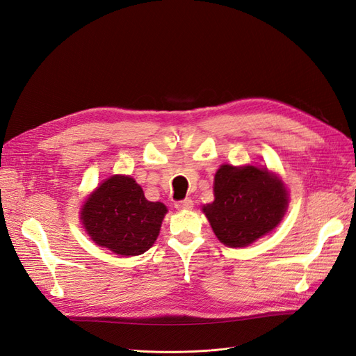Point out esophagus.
<instances>
[{"mask_svg":"<svg viewBox=\"0 0 356 356\" xmlns=\"http://www.w3.org/2000/svg\"><path fill=\"white\" fill-rule=\"evenodd\" d=\"M175 208L178 211H188V209L193 208V200L190 197H187L184 200H179V202L175 203Z\"/></svg>","mask_w":356,"mask_h":356,"instance_id":"obj_1","label":"esophagus"}]
</instances>
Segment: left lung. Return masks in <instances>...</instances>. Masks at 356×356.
Wrapping results in <instances>:
<instances>
[{"mask_svg": "<svg viewBox=\"0 0 356 356\" xmlns=\"http://www.w3.org/2000/svg\"><path fill=\"white\" fill-rule=\"evenodd\" d=\"M213 202L203 213L218 241L242 248L270 233L288 208V191L267 168L222 165L213 178Z\"/></svg>", "mask_w": 356, "mask_h": 356, "instance_id": "8db88e82", "label": "left lung"}]
</instances>
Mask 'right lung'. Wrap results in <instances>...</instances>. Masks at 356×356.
I'll return each instance as SVG.
<instances>
[{"label":"right lung","instance_id":"1","mask_svg":"<svg viewBox=\"0 0 356 356\" xmlns=\"http://www.w3.org/2000/svg\"><path fill=\"white\" fill-rule=\"evenodd\" d=\"M166 212L163 203L145 199L134 178L114 175L86 199L80 218L96 245L134 257L153 246Z\"/></svg>","mask_w":356,"mask_h":356}]
</instances>
